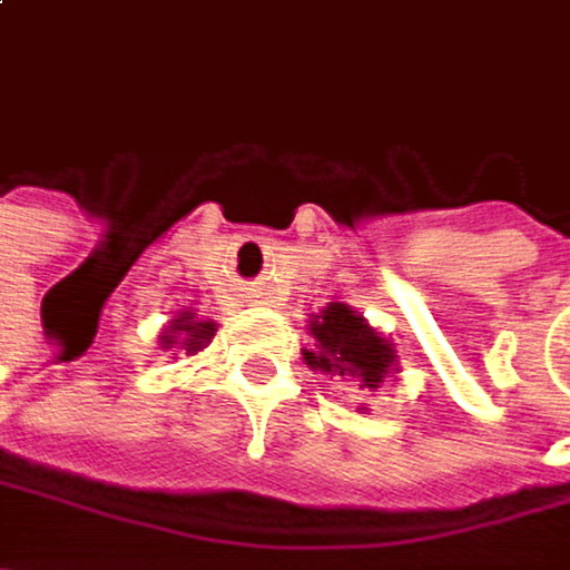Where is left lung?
<instances>
[{"instance_id": "1", "label": "left lung", "mask_w": 570, "mask_h": 570, "mask_svg": "<svg viewBox=\"0 0 570 570\" xmlns=\"http://www.w3.org/2000/svg\"><path fill=\"white\" fill-rule=\"evenodd\" d=\"M314 351H304V361L314 371L341 374L361 381V387H377L391 374L394 347L367 327L361 314L344 304H331L321 317L311 321Z\"/></svg>"}]
</instances>
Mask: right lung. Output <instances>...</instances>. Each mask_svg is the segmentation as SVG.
<instances>
[{"mask_svg":"<svg viewBox=\"0 0 570 570\" xmlns=\"http://www.w3.org/2000/svg\"><path fill=\"white\" fill-rule=\"evenodd\" d=\"M213 331H216L213 324H196L193 317H179V321H173V327H169L159 341H163V347L179 344L186 354H196L199 347H206V344H209Z\"/></svg>","mask_w":570,"mask_h":570,"instance_id":"obj_1","label":"right lung"}]
</instances>
